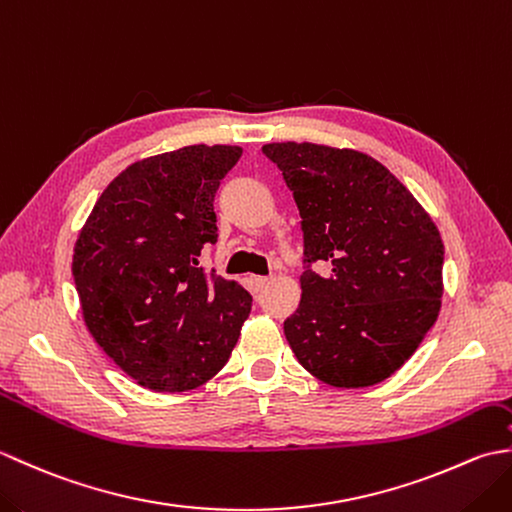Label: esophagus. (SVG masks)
<instances>
[{
  "instance_id": "34e87169",
  "label": "esophagus",
  "mask_w": 512,
  "mask_h": 512,
  "mask_svg": "<svg viewBox=\"0 0 512 512\" xmlns=\"http://www.w3.org/2000/svg\"><path fill=\"white\" fill-rule=\"evenodd\" d=\"M250 286L255 290H262L268 286V277H250Z\"/></svg>"
}]
</instances>
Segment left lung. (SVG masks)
<instances>
[{
    "instance_id": "obj_1",
    "label": "left lung",
    "mask_w": 512,
    "mask_h": 512,
    "mask_svg": "<svg viewBox=\"0 0 512 512\" xmlns=\"http://www.w3.org/2000/svg\"><path fill=\"white\" fill-rule=\"evenodd\" d=\"M303 228L301 301L284 334L308 372L341 389L383 383L438 321L444 244L385 165L356 149L268 143Z\"/></svg>"
}]
</instances>
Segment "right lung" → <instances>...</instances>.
Wrapping results in <instances>:
<instances>
[{"label": "right lung", "mask_w": 512, "mask_h": 512, "mask_svg": "<svg viewBox=\"0 0 512 512\" xmlns=\"http://www.w3.org/2000/svg\"><path fill=\"white\" fill-rule=\"evenodd\" d=\"M242 147L189 145L136 160L107 184L74 244L72 275L94 341L140 387L176 394L226 365L253 297L206 275L213 198Z\"/></svg>", "instance_id": "right-lung-1"}]
</instances>
